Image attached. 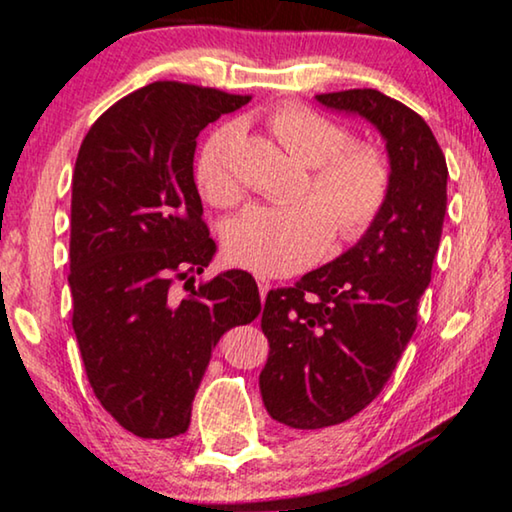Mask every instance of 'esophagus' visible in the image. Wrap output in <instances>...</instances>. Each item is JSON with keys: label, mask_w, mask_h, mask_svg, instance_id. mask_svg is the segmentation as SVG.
Wrapping results in <instances>:
<instances>
[{"label": "esophagus", "mask_w": 512, "mask_h": 512, "mask_svg": "<svg viewBox=\"0 0 512 512\" xmlns=\"http://www.w3.org/2000/svg\"><path fill=\"white\" fill-rule=\"evenodd\" d=\"M256 284H258V293H261V298H265L268 296V291H270V279L268 277H263V275H256Z\"/></svg>", "instance_id": "esophagus-1"}]
</instances>
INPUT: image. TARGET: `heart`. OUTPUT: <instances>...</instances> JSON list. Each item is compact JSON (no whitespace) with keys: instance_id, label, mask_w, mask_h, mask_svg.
<instances>
[{"instance_id":"obj_1","label":"heart","mask_w":512,"mask_h":512,"mask_svg":"<svg viewBox=\"0 0 512 512\" xmlns=\"http://www.w3.org/2000/svg\"><path fill=\"white\" fill-rule=\"evenodd\" d=\"M277 142L310 165V184L291 205H258L226 230V254L261 275H293L324 254L333 230L340 242H356L375 226L391 191V167L380 149L352 142L345 125L303 104H282L268 116ZM235 123L221 125L200 146L195 184L219 207L242 200L235 170Z\"/></svg>"}]
</instances>
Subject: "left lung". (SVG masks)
Returning <instances> with one entry per match:
<instances>
[{"label": "left lung", "mask_w": 512, "mask_h": 512, "mask_svg": "<svg viewBox=\"0 0 512 512\" xmlns=\"http://www.w3.org/2000/svg\"><path fill=\"white\" fill-rule=\"evenodd\" d=\"M387 139L391 191L375 226L328 265L265 298V410L291 429L352 419L384 389L417 328L447 207V163L426 121L380 90L321 93Z\"/></svg>", "instance_id": "left-lung-1"}]
</instances>
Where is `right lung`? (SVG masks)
Instances as JSON below:
<instances>
[{
    "mask_svg": "<svg viewBox=\"0 0 512 512\" xmlns=\"http://www.w3.org/2000/svg\"><path fill=\"white\" fill-rule=\"evenodd\" d=\"M249 95L156 81L93 123L72 177V326L102 408L139 438H174L216 342L261 312L244 270L200 282L216 242L193 181L195 139ZM186 281L188 297L176 284Z\"/></svg>",
    "mask_w": 512,
    "mask_h": 512,
    "instance_id": "1",
    "label": "right lung"
}]
</instances>
